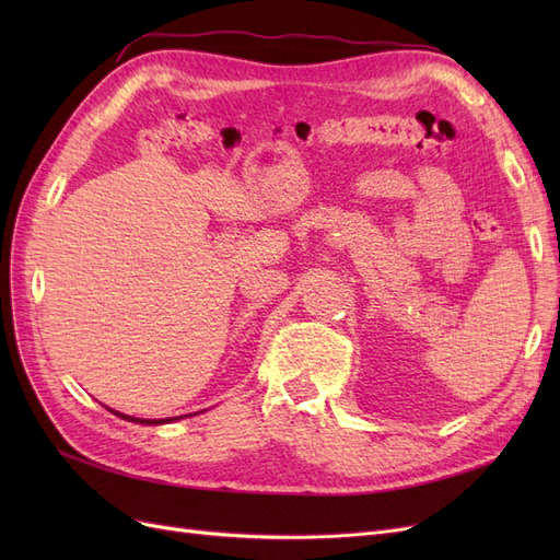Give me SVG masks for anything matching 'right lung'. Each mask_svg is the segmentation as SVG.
Returning a JSON list of instances; mask_svg holds the SVG:
<instances>
[{
	"label": "right lung",
	"mask_w": 560,
	"mask_h": 560,
	"mask_svg": "<svg viewBox=\"0 0 560 560\" xmlns=\"http://www.w3.org/2000/svg\"><path fill=\"white\" fill-rule=\"evenodd\" d=\"M112 413L114 416H121L124 420H130V422H142V425H159V422H171V418H165V420H144V418H132V416H124V413H116V411H112Z\"/></svg>",
	"instance_id": "1"
}]
</instances>
